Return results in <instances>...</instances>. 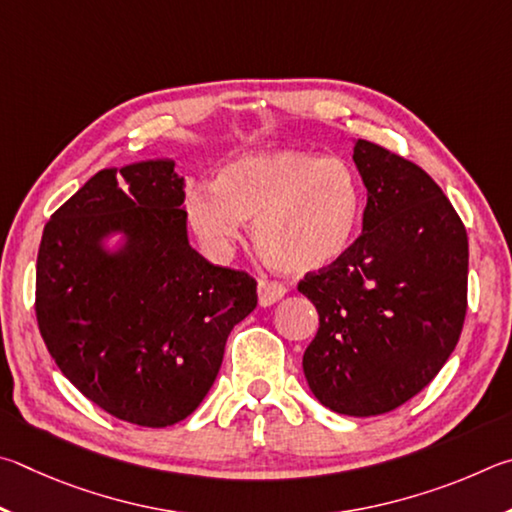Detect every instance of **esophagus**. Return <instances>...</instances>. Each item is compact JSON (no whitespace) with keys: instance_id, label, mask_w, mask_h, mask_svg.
Here are the masks:
<instances>
[{"instance_id":"34e87169","label":"esophagus","mask_w":512,"mask_h":512,"mask_svg":"<svg viewBox=\"0 0 512 512\" xmlns=\"http://www.w3.org/2000/svg\"><path fill=\"white\" fill-rule=\"evenodd\" d=\"M283 294H285L283 283H279V281H267V279L258 281V303H261L263 308L272 306V303L283 299Z\"/></svg>"}]
</instances>
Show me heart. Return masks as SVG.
<instances>
[{
  "label": "heart",
  "instance_id": "obj_1",
  "mask_svg": "<svg viewBox=\"0 0 512 512\" xmlns=\"http://www.w3.org/2000/svg\"><path fill=\"white\" fill-rule=\"evenodd\" d=\"M362 213L351 166L303 150L240 157L218 170L213 188L195 186L186 197L188 222L211 249H227L249 222L261 256L290 274L337 263L351 249Z\"/></svg>",
  "mask_w": 512,
  "mask_h": 512
}]
</instances>
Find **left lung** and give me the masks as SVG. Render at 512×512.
<instances>
[{
	"instance_id": "8db88e82",
	"label": "left lung",
	"mask_w": 512,
	"mask_h": 512,
	"mask_svg": "<svg viewBox=\"0 0 512 512\" xmlns=\"http://www.w3.org/2000/svg\"><path fill=\"white\" fill-rule=\"evenodd\" d=\"M353 161L369 191L362 236L299 292L319 312L303 353L310 391L364 418L405 405L452 355L468 310V233L414 161L364 139Z\"/></svg>"
}]
</instances>
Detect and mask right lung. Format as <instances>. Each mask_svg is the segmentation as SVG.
I'll return each instance as SVG.
<instances>
[{
    "label": "right lung",
    "instance_id": "1",
    "mask_svg": "<svg viewBox=\"0 0 512 512\" xmlns=\"http://www.w3.org/2000/svg\"><path fill=\"white\" fill-rule=\"evenodd\" d=\"M175 161L105 168L51 215L35 270V317L62 375L107 414L141 427L191 416L224 344L256 308L247 272L188 245ZM121 232L124 247L102 240Z\"/></svg>",
    "mask_w": 512,
    "mask_h": 512
}]
</instances>
